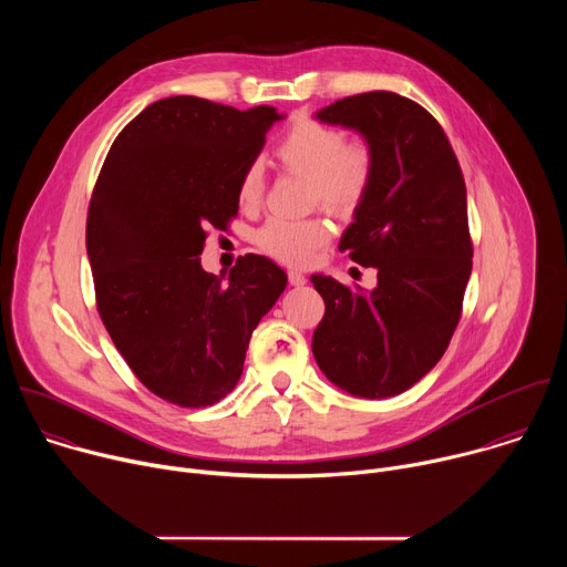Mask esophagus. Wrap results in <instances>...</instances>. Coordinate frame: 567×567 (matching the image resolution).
Here are the masks:
<instances>
[{"mask_svg": "<svg viewBox=\"0 0 567 567\" xmlns=\"http://www.w3.org/2000/svg\"><path fill=\"white\" fill-rule=\"evenodd\" d=\"M289 282H291L293 287H302V285L307 282V278H305L300 271H296V269H289Z\"/></svg>", "mask_w": 567, "mask_h": 567, "instance_id": "1", "label": "esophagus"}]
</instances>
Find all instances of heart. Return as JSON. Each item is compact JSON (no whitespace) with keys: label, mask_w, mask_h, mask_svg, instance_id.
Instances as JSON below:
<instances>
[{"label":"heart","mask_w":567,"mask_h":567,"mask_svg":"<svg viewBox=\"0 0 567 567\" xmlns=\"http://www.w3.org/2000/svg\"><path fill=\"white\" fill-rule=\"evenodd\" d=\"M276 156L282 166L311 182V199L337 215H350L370 193L374 179V156L363 143H346L343 132L298 118L278 141ZM265 173L260 161H251L237 184V199L256 206L262 197ZM258 245L271 258L287 265H307L330 239V226L318 217H274L258 230Z\"/></svg>","instance_id":"b5f03b06"}]
</instances>
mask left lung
I'll return each instance as SVG.
<instances>
[{
	"instance_id": "obj_1",
	"label": "left lung",
	"mask_w": 567,
	"mask_h": 567,
	"mask_svg": "<svg viewBox=\"0 0 567 567\" xmlns=\"http://www.w3.org/2000/svg\"><path fill=\"white\" fill-rule=\"evenodd\" d=\"M316 118L359 132L372 150L374 179L339 249L374 267L377 287L352 291L313 274L326 316L311 352L341 390L394 396L435 368L457 328L473 258L464 177L442 125L411 99L357 94Z\"/></svg>"
}]
</instances>
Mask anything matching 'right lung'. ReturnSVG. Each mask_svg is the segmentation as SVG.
I'll use <instances>...</instances> for the list:
<instances>
[{"mask_svg":"<svg viewBox=\"0 0 567 567\" xmlns=\"http://www.w3.org/2000/svg\"><path fill=\"white\" fill-rule=\"evenodd\" d=\"M276 107L197 96L147 105L112 143L87 213L96 305L136 379L182 409L213 406L241 377L260 318L287 287L265 256L202 269L206 228L237 215V184Z\"/></svg>","mask_w":567,"mask_h":567,"instance_id":"add662e5","label":"right lung"}]
</instances>
